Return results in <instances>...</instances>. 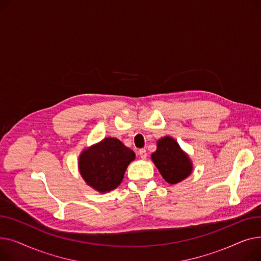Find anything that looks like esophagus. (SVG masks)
<instances>
[{
    "mask_svg": "<svg viewBox=\"0 0 261 261\" xmlns=\"http://www.w3.org/2000/svg\"><path fill=\"white\" fill-rule=\"evenodd\" d=\"M139 154L141 156V159L145 160L147 158V152H146V149H140L139 150Z\"/></svg>",
    "mask_w": 261,
    "mask_h": 261,
    "instance_id": "esophagus-1",
    "label": "esophagus"
}]
</instances>
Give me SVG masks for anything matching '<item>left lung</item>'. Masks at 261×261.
Segmentation results:
<instances>
[{
	"label": "left lung",
	"instance_id": "obj_1",
	"mask_svg": "<svg viewBox=\"0 0 261 261\" xmlns=\"http://www.w3.org/2000/svg\"><path fill=\"white\" fill-rule=\"evenodd\" d=\"M151 160L163 179L169 184L182 182L194 169L189 155L171 136H164L156 142V150L151 154Z\"/></svg>",
	"mask_w": 261,
	"mask_h": 261
}]
</instances>
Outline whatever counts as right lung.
Returning <instances> with one entry per match:
<instances>
[{"label":"right lung","mask_w":261,"mask_h":261,"mask_svg":"<svg viewBox=\"0 0 261 261\" xmlns=\"http://www.w3.org/2000/svg\"><path fill=\"white\" fill-rule=\"evenodd\" d=\"M135 153L118 139L106 138L82 150L78 169L87 185L101 194L115 189L122 181Z\"/></svg>","instance_id":"add662e5"}]
</instances>
